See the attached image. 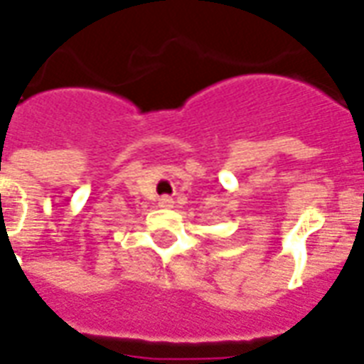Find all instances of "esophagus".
<instances>
[{
	"mask_svg": "<svg viewBox=\"0 0 364 364\" xmlns=\"http://www.w3.org/2000/svg\"><path fill=\"white\" fill-rule=\"evenodd\" d=\"M160 206L161 208H171V206H173V198H169V196H161Z\"/></svg>",
	"mask_w": 364,
	"mask_h": 364,
	"instance_id": "34e87169",
	"label": "esophagus"
}]
</instances>
